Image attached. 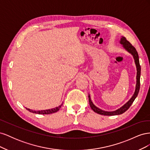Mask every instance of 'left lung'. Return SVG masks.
I'll return each instance as SVG.
<instances>
[{"instance_id":"1","label":"left lung","mask_w":150,"mask_h":150,"mask_svg":"<svg viewBox=\"0 0 150 150\" xmlns=\"http://www.w3.org/2000/svg\"><path fill=\"white\" fill-rule=\"evenodd\" d=\"M121 44L123 45V47L128 51L129 52H130L132 55L133 56V57L134 59V61H135V64L136 66H137V85H136V89H135V92L133 96H132L130 99V100L127 102L123 106H122L121 108L118 109V110L115 111H112V112H108V111H103L100 109H99L96 106H95L93 103H92L91 100L90 96L89 95L88 98H89V105L91 108L92 110L95 112L98 113V114L101 115H104V116H114V115H118L122 114V113L125 112L126 111H127L129 108L131 104L133 103L134 101V99L136 98L137 97L139 91V88H140V75H141V66L139 64V56H138V54L137 50H136L135 47L131 44L128 40L126 39V38L125 37H122L121 38Z\"/></svg>"}]
</instances>
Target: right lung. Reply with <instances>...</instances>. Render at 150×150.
<instances>
[{"label": "right lung", "instance_id": "obj_1", "mask_svg": "<svg viewBox=\"0 0 150 150\" xmlns=\"http://www.w3.org/2000/svg\"><path fill=\"white\" fill-rule=\"evenodd\" d=\"M62 104L61 105H60L59 106L56 107L55 108H53V109H51V110H42V111H33V110H31L30 109L28 108H26V110H28L29 111L32 112L33 113H36V114H40V115H48V114H51V113H54V112H56L57 111L59 110V109L61 108V107L62 106Z\"/></svg>", "mask_w": 150, "mask_h": 150}]
</instances>
